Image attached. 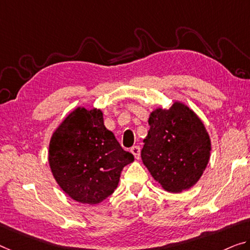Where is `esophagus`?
Here are the masks:
<instances>
[{
  "label": "esophagus",
  "instance_id": "34e87169",
  "mask_svg": "<svg viewBox=\"0 0 250 250\" xmlns=\"http://www.w3.org/2000/svg\"><path fill=\"white\" fill-rule=\"evenodd\" d=\"M130 152L133 153V155L135 156V159H140V156H141L140 146H133L132 148H130Z\"/></svg>",
  "mask_w": 250,
  "mask_h": 250
}]
</instances>
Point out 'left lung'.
I'll use <instances>...</instances> for the list:
<instances>
[{"mask_svg": "<svg viewBox=\"0 0 250 250\" xmlns=\"http://www.w3.org/2000/svg\"><path fill=\"white\" fill-rule=\"evenodd\" d=\"M141 151L149 173L168 192L190 189L201 178L210 159L208 132L193 110L180 102L156 108Z\"/></svg>", "mask_w": 250, "mask_h": 250, "instance_id": "obj_1", "label": "left lung"}]
</instances>
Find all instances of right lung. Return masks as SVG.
<instances>
[{"label": "right lung", "mask_w": 250, "mask_h": 250, "mask_svg": "<svg viewBox=\"0 0 250 250\" xmlns=\"http://www.w3.org/2000/svg\"><path fill=\"white\" fill-rule=\"evenodd\" d=\"M133 161L132 153L124 151L105 127L97 108H76L50 140L53 178L77 202L97 205L105 200L117 188L123 167Z\"/></svg>", "instance_id": "1"}]
</instances>
